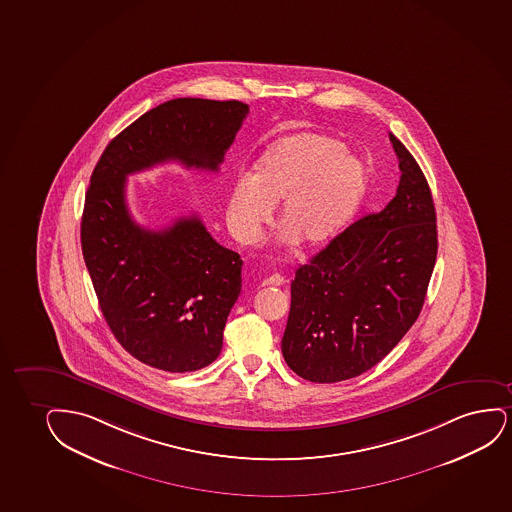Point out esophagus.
<instances>
[{"mask_svg":"<svg viewBox=\"0 0 512 512\" xmlns=\"http://www.w3.org/2000/svg\"><path fill=\"white\" fill-rule=\"evenodd\" d=\"M284 284V277H280L279 273H275L272 277L263 280V285H282Z\"/></svg>","mask_w":512,"mask_h":512,"instance_id":"obj_1","label":"esophagus"}]
</instances>
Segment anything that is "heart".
I'll use <instances>...</instances> for the list:
<instances>
[{"label":"heart","instance_id":"b5f03b06","mask_svg":"<svg viewBox=\"0 0 512 512\" xmlns=\"http://www.w3.org/2000/svg\"><path fill=\"white\" fill-rule=\"evenodd\" d=\"M367 188V171L334 136L296 133L261 154L253 178L233 183L227 223L233 239L253 244L280 202L277 223L301 246L317 247L350 221Z\"/></svg>","mask_w":512,"mask_h":512}]
</instances>
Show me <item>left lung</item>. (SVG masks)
I'll return each mask as SVG.
<instances>
[{"label": "left lung", "instance_id": "left-lung-1", "mask_svg": "<svg viewBox=\"0 0 512 512\" xmlns=\"http://www.w3.org/2000/svg\"><path fill=\"white\" fill-rule=\"evenodd\" d=\"M402 171L379 213L330 240L291 284L282 355L299 377L339 382L381 362L414 325L436 253V211L414 156L389 133Z\"/></svg>", "mask_w": 512, "mask_h": 512}]
</instances>
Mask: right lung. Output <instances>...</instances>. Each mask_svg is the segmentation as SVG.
<instances>
[{
  "instance_id": "obj_1",
  "label": "right lung",
  "mask_w": 512,
  "mask_h": 512,
  "mask_svg": "<svg viewBox=\"0 0 512 512\" xmlns=\"http://www.w3.org/2000/svg\"><path fill=\"white\" fill-rule=\"evenodd\" d=\"M247 114L237 100H169L121 131L93 169L81 220L86 268L112 334L154 369L194 372L218 358L242 259L195 214L162 230L140 227L126 178L168 161L218 171Z\"/></svg>"
}]
</instances>
